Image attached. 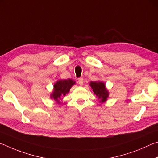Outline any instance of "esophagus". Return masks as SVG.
Segmentation results:
<instances>
[{"instance_id": "1", "label": "esophagus", "mask_w": 158, "mask_h": 158, "mask_svg": "<svg viewBox=\"0 0 158 158\" xmlns=\"http://www.w3.org/2000/svg\"><path fill=\"white\" fill-rule=\"evenodd\" d=\"M77 81H78V84L79 85H83L84 80H83V78H82V77H80V78H78V80H77Z\"/></svg>"}]
</instances>
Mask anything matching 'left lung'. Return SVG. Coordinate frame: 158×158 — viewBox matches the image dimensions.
<instances>
[{
	"mask_svg": "<svg viewBox=\"0 0 158 158\" xmlns=\"http://www.w3.org/2000/svg\"><path fill=\"white\" fill-rule=\"evenodd\" d=\"M90 86L92 88L93 92L98 96L99 99H101L100 102L106 101L109 96V93L106 89L105 84L102 82H91Z\"/></svg>",
	"mask_w": 158,
	"mask_h": 158,
	"instance_id": "obj_1",
	"label": "left lung"
}]
</instances>
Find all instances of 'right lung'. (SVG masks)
Instances as JSON below:
<instances>
[{"instance_id": "1", "label": "right lung", "mask_w": 158, "mask_h": 158, "mask_svg": "<svg viewBox=\"0 0 158 158\" xmlns=\"http://www.w3.org/2000/svg\"><path fill=\"white\" fill-rule=\"evenodd\" d=\"M75 84V82L71 79L68 80H60L58 81L54 85V91L51 95V98H53L54 100L57 101L58 103L60 102L59 99L61 98V96H64L67 94L71 87Z\"/></svg>"}]
</instances>
